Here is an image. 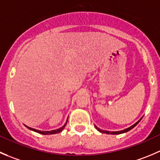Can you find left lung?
<instances>
[{"mask_svg":"<svg viewBox=\"0 0 160 160\" xmlns=\"http://www.w3.org/2000/svg\"><path fill=\"white\" fill-rule=\"evenodd\" d=\"M141 119H139L138 121L137 122V123H134V125H133V126H131V127H130V128H127V129H125V130H123V131H114V132H112V131H102V130H101V129H99V128H98L97 127L95 126V128H96V129L98 130V131H100V132H102V133H106V134H122V133H125V132H128V131H129L130 130H131L132 129V128H134V127L136 126V125L138 124V123H139V122L141 121Z\"/></svg>","mask_w":160,"mask_h":160,"instance_id":"obj_1","label":"left lung"}]
</instances>
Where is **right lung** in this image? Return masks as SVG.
<instances>
[{"instance_id":"obj_1","label":"right lung","mask_w":160,"mask_h":160,"mask_svg":"<svg viewBox=\"0 0 160 160\" xmlns=\"http://www.w3.org/2000/svg\"><path fill=\"white\" fill-rule=\"evenodd\" d=\"M67 121H68V119H67V120H66V123H65L64 126L62 127L61 128H59V129L55 130V131H38V130H36V129H33V128H29V127L26 126V125H25V126H26L27 128H29V130H32V131H35V132L39 133V134H57V133H60V132H61V131H62L63 129H64L65 126H66V123H67Z\"/></svg>"}]
</instances>
